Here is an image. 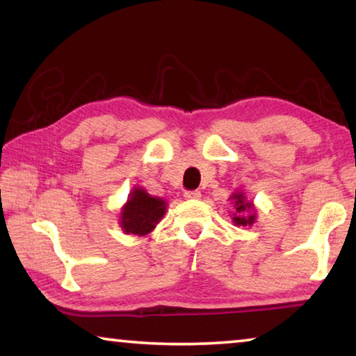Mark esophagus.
<instances>
[{
    "label": "esophagus",
    "mask_w": 356,
    "mask_h": 356,
    "mask_svg": "<svg viewBox=\"0 0 356 356\" xmlns=\"http://www.w3.org/2000/svg\"><path fill=\"white\" fill-rule=\"evenodd\" d=\"M184 196H185V200H200L201 191H197V190H195V191H185Z\"/></svg>",
    "instance_id": "esophagus-1"
}]
</instances>
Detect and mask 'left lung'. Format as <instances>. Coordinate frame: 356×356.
Returning a JSON list of instances; mask_svg holds the SVG:
<instances>
[{
    "mask_svg": "<svg viewBox=\"0 0 356 356\" xmlns=\"http://www.w3.org/2000/svg\"><path fill=\"white\" fill-rule=\"evenodd\" d=\"M229 201H232L234 204V212L231 213L232 216V222L236 226H252L256 222L257 218V209L254 207L252 201H250L246 197L245 191L238 190L234 191Z\"/></svg>",
    "mask_w": 356,
    "mask_h": 356,
    "instance_id": "8db88e82",
    "label": "left lung"
}]
</instances>
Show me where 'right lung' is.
<instances>
[{
    "label": "right lung",
    "mask_w": 356,
    "mask_h": 356,
    "mask_svg": "<svg viewBox=\"0 0 356 356\" xmlns=\"http://www.w3.org/2000/svg\"><path fill=\"white\" fill-rule=\"evenodd\" d=\"M166 207L165 200L149 195L143 186H134L127 202L120 207L119 226L129 236H147L165 216Z\"/></svg>",
    "instance_id": "obj_1"
}]
</instances>
